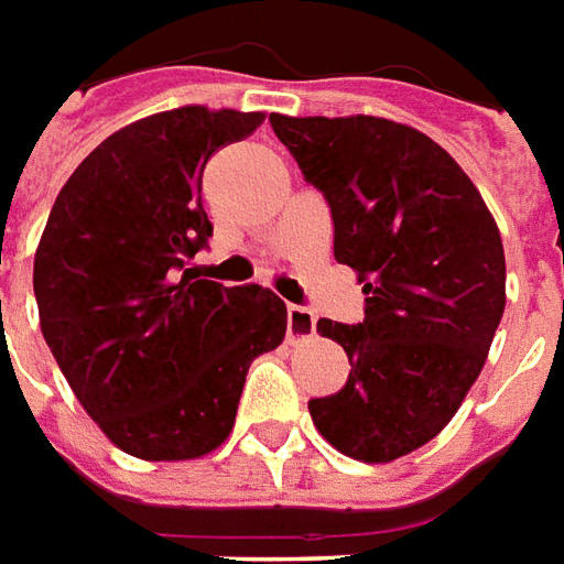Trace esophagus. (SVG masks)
Returning a JSON list of instances; mask_svg holds the SVG:
<instances>
[{"label": "esophagus", "instance_id": "1", "mask_svg": "<svg viewBox=\"0 0 564 564\" xmlns=\"http://www.w3.org/2000/svg\"><path fill=\"white\" fill-rule=\"evenodd\" d=\"M315 334V315L303 306H289V343H301V339Z\"/></svg>", "mask_w": 564, "mask_h": 564}]
</instances>
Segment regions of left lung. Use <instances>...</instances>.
Returning <instances> with one entry per match:
<instances>
[{
	"instance_id": "1",
	"label": "left lung",
	"mask_w": 564,
	"mask_h": 564,
	"mask_svg": "<svg viewBox=\"0 0 564 564\" xmlns=\"http://www.w3.org/2000/svg\"><path fill=\"white\" fill-rule=\"evenodd\" d=\"M325 194L334 258L367 294L361 325L318 318L349 355L337 394L310 416L334 449L389 465L434 441L480 377L505 315L507 267L492 212L465 170L406 123L270 115Z\"/></svg>"
}]
</instances>
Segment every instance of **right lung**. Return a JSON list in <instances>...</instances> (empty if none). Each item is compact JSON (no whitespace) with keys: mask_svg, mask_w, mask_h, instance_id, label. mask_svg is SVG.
<instances>
[{"mask_svg":"<svg viewBox=\"0 0 564 564\" xmlns=\"http://www.w3.org/2000/svg\"><path fill=\"white\" fill-rule=\"evenodd\" d=\"M263 111L182 106L99 142L54 199L39 239V325L87 416L145 462L203 458L230 437L251 361L289 310L270 289L185 271L212 237L199 203L215 151Z\"/></svg>","mask_w":564,"mask_h":564,"instance_id":"obj_1","label":"right lung"}]
</instances>
